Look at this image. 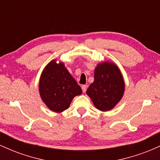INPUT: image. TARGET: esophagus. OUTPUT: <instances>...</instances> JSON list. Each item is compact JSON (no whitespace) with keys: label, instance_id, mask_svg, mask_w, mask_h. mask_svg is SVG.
Masks as SVG:
<instances>
[{"label":"esophagus","instance_id":"obj_1","mask_svg":"<svg viewBox=\"0 0 160 160\" xmlns=\"http://www.w3.org/2000/svg\"><path fill=\"white\" fill-rule=\"evenodd\" d=\"M81 88H82V92H86V89H87V86H86V85H82Z\"/></svg>","mask_w":160,"mask_h":160}]
</instances>
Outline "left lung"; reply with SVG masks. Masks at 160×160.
I'll use <instances>...</instances> for the list:
<instances>
[{
  "label": "left lung",
  "mask_w": 160,
  "mask_h": 160,
  "mask_svg": "<svg viewBox=\"0 0 160 160\" xmlns=\"http://www.w3.org/2000/svg\"><path fill=\"white\" fill-rule=\"evenodd\" d=\"M125 86L118 66L112 62H102L95 67L94 81L86 90V94L99 111H111L122 99Z\"/></svg>",
  "instance_id": "left-lung-1"
}]
</instances>
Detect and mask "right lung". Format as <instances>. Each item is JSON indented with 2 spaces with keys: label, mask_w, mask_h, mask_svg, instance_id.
<instances>
[{
  "label": "right lung",
  "mask_w": 160,
  "mask_h": 160,
  "mask_svg": "<svg viewBox=\"0 0 160 160\" xmlns=\"http://www.w3.org/2000/svg\"><path fill=\"white\" fill-rule=\"evenodd\" d=\"M42 101L52 111L62 113L69 108L73 98L82 94V89L66 68L64 62L56 59L45 66L39 80Z\"/></svg>",
  "instance_id": "add662e5"
}]
</instances>
